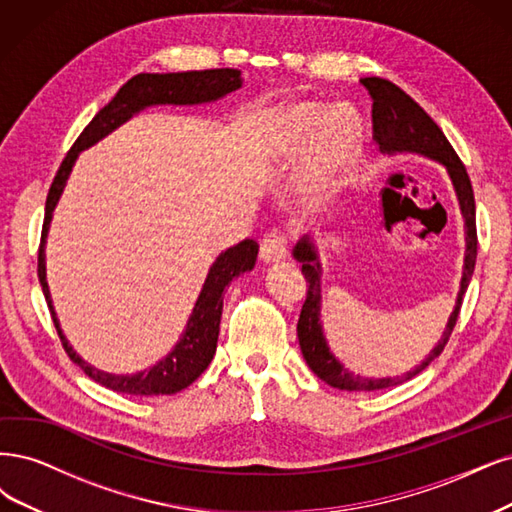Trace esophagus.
Returning a JSON list of instances; mask_svg holds the SVG:
<instances>
[{
	"label": "esophagus",
	"instance_id": "34e87169",
	"mask_svg": "<svg viewBox=\"0 0 512 512\" xmlns=\"http://www.w3.org/2000/svg\"><path fill=\"white\" fill-rule=\"evenodd\" d=\"M287 236L280 232H270L266 238L261 240V249H259V257L261 261L266 263H278L287 257Z\"/></svg>",
	"mask_w": 512,
	"mask_h": 512
}]
</instances>
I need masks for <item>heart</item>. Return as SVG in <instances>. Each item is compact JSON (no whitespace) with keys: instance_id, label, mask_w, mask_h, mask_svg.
I'll return each instance as SVG.
<instances>
[{"instance_id":"obj_1","label":"heart","mask_w":512,"mask_h":512,"mask_svg":"<svg viewBox=\"0 0 512 512\" xmlns=\"http://www.w3.org/2000/svg\"><path fill=\"white\" fill-rule=\"evenodd\" d=\"M340 120L350 129L344 132ZM278 146L285 153H304L310 148L304 200L315 208L332 200L353 166L359 153V131L349 112L332 110L323 117V108L317 104H295L280 117Z\"/></svg>"}]
</instances>
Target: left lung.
Masks as SVG:
<instances>
[{
	"instance_id": "8db88e82",
	"label": "left lung",
	"mask_w": 512,
	"mask_h": 512,
	"mask_svg": "<svg viewBox=\"0 0 512 512\" xmlns=\"http://www.w3.org/2000/svg\"><path fill=\"white\" fill-rule=\"evenodd\" d=\"M372 97V138L378 146V151L385 155L395 153H415L430 157L447 168L453 187L459 200L461 214H464L466 223V257H464V274H461V285L457 293L455 308L449 317L447 327H444L442 338L427 355L421 364L406 372L404 376L395 378H366L346 370L340 361L329 351V344L323 336L321 325V261L315 242L310 236H304L293 249V257L302 263V272L308 280V293L306 302L300 312L298 321V338L300 349L306 359L308 368L315 372L321 381L332 385L336 389L344 391H374V389H387L393 385H402L410 378H415L419 372H423L432 361L442 353L447 346L453 327L459 317L461 302H464V293L470 285V278L474 272L476 263V206H474V191L470 185V176L466 172V166L461 163L453 146L449 144L447 136L442 134V129L432 121L427 114L410 95H406L398 85L385 80V78H361Z\"/></svg>"
}]
</instances>
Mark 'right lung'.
I'll list each match as a JSON object with an SVG mask.
<instances>
[{
    "instance_id": "add662e5",
    "label": "right lung",
    "mask_w": 512,
    "mask_h": 512,
    "mask_svg": "<svg viewBox=\"0 0 512 512\" xmlns=\"http://www.w3.org/2000/svg\"><path fill=\"white\" fill-rule=\"evenodd\" d=\"M242 87L240 70L234 68H221V70H202V72H172V74H138L119 89V93L95 114L91 123L82 129L78 140L61 161L59 172L53 180L51 189L46 195V210H44V225H42V240L38 251V278L42 285V293L46 298L48 310H51L53 323L57 327V334L65 353L70 355L76 366L85 370L89 378L100 383L112 391L131 393V395H170L176 391H183L189 387L197 376H200L214 357L219 340V325H221V312H223V291L232 283V280L244 272L255 268L259 244L251 238L242 240L240 244L227 249L212 263L208 276L204 280V287L197 295V302L193 306L191 317L183 336L178 338L174 349L163 357L153 368H146L136 374H110L104 370H97L87 364L63 336L61 325L57 319V312L53 308L51 291L46 283V236L48 227L53 221V210L63 193L68 176L72 172L74 161L78 153L85 148L100 142L114 129L121 127L129 121L134 114L148 106H193V104H208L217 102L227 93H232Z\"/></svg>"
}]
</instances>
